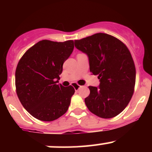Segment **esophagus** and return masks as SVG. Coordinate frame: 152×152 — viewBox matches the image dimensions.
I'll return each mask as SVG.
<instances>
[{
  "label": "esophagus",
  "mask_w": 152,
  "mask_h": 152,
  "mask_svg": "<svg viewBox=\"0 0 152 152\" xmlns=\"http://www.w3.org/2000/svg\"><path fill=\"white\" fill-rule=\"evenodd\" d=\"M73 86H74V89L76 90V91H78V89H79L80 87H81V86H80V85L76 84V83H74V85H73Z\"/></svg>",
  "instance_id": "obj_1"
}]
</instances>
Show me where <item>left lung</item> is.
Wrapping results in <instances>:
<instances>
[{
    "label": "left lung",
    "mask_w": 152,
    "mask_h": 152,
    "mask_svg": "<svg viewBox=\"0 0 152 152\" xmlns=\"http://www.w3.org/2000/svg\"><path fill=\"white\" fill-rule=\"evenodd\" d=\"M74 44L88 55L90 71L100 80L99 87L88 86L87 108L103 118L117 116L129 104L135 86L136 68L129 48L119 39L104 33L75 40Z\"/></svg>",
    "instance_id": "obj_1"
}]
</instances>
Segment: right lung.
<instances>
[{"label": "right lung", "mask_w": 152, "mask_h": 152, "mask_svg": "<svg viewBox=\"0 0 152 152\" xmlns=\"http://www.w3.org/2000/svg\"><path fill=\"white\" fill-rule=\"evenodd\" d=\"M74 41L42 40L19 60L15 89L20 103L34 117L43 121L57 119L67 111L75 89L58 84L63 64L74 50Z\"/></svg>", "instance_id": "right-lung-1"}]
</instances>
